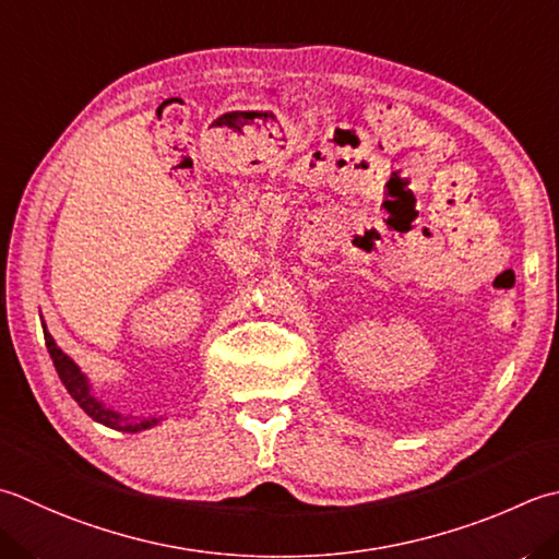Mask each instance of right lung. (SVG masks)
Listing matches in <instances>:
<instances>
[{
  "instance_id": "1",
  "label": "right lung",
  "mask_w": 559,
  "mask_h": 559,
  "mask_svg": "<svg viewBox=\"0 0 559 559\" xmlns=\"http://www.w3.org/2000/svg\"><path fill=\"white\" fill-rule=\"evenodd\" d=\"M46 332V346H48V354L52 358V366L55 370H58V376L62 380V385L68 388V392L72 395V400L80 404V407L90 414V417L98 424L104 426H111V429H118V431H145L150 429V426H157L159 419H140V417H123V414H118L114 409L104 407L102 402H98L92 392H90V382H86V378L82 376V370L76 368L74 360L70 356L62 354V348L52 342V336Z\"/></svg>"
}]
</instances>
